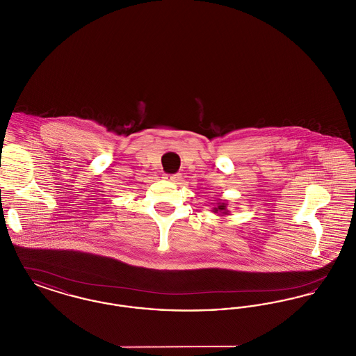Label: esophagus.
<instances>
[{"label": "esophagus", "mask_w": 356, "mask_h": 356, "mask_svg": "<svg viewBox=\"0 0 356 356\" xmlns=\"http://www.w3.org/2000/svg\"><path fill=\"white\" fill-rule=\"evenodd\" d=\"M165 180L173 183V184H180V181H181V175H168V176L165 177Z\"/></svg>", "instance_id": "34e87169"}]
</instances>
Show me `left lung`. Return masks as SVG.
I'll return each instance as SVG.
<instances>
[{
  "label": "left lung",
  "instance_id": "obj_1",
  "mask_svg": "<svg viewBox=\"0 0 356 356\" xmlns=\"http://www.w3.org/2000/svg\"><path fill=\"white\" fill-rule=\"evenodd\" d=\"M212 212H213V213H218L219 216H227V215H229L227 200H221V199H219V203H216V207L212 208Z\"/></svg>",
  "mask_w": 356,
  "mask_h": 356
}]
</instances>
